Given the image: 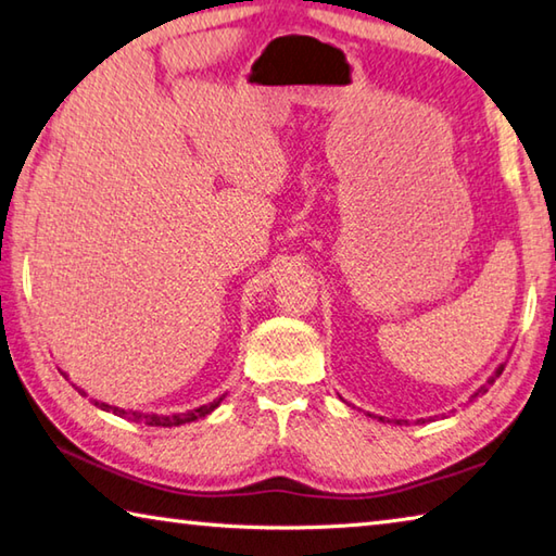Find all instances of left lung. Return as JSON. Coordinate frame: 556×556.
<instances>
[{
	"instance_id": "8db88e82",
	"label": "left lung",
	"mask_w": 556,
	"mask_h": 556,
	"mask_svg": "<svg viewBox=\"0 0 556 556\" xmlns=\"http://www.w3.org/2000/svg\"><path fill=\"white\" fill-rule=\"evenodd\" d=\"M503 368H505V364H501L498 368H495V371L489 376V381H485L481 388H479V391H473V395L469 397V403H473L476 401V397H479V395H483V393H489V388L495 383V378H498L501 374H503ZM378 420H381L383 422V417H378ZM405 422V420H403ZM417 422H420V420H417ZM397 425H401V420H397Z\"/></svg>"
}]
</instances>
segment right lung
Wrapping results in <instances>:
<instances>
[{
    "label": "right lung",
    "mask_w": 556,
    "mask_h": 556,
    "mask_svg": "<svg viewBox=\"0 0 556 556\" xmlns=\"http://www.w3.org/2000/svg\"><path fill=\"white\" fill-rule=\"evenodd\" d=\"M65 376V374H63ZM77 393L80 395H87L83 388H77ZM224 401V395H219L217 401H212L207 405H200L194 407V410H188V413H173V415H159V413H141V410H124V407H116V405H106L102 401H94L92 403L100 407V410L104 413H114L116 417H124V420H131V422H146L151 427H180V425H188V422H194V420H202V417H207L212 410H217L219 403Z\"/></svg>",
    "instance_id": "right-lung-1"
}]
</instances>
